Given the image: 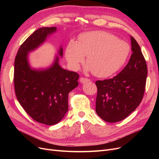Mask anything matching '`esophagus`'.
Segmentation results:
<instances>
[{
    "label": "esophagus",
    "mask_w": 159,
    "mask_h": 159,
    "mask_svg": "<svg viewBox=\"0 0 159 159\" xmlns=\"http://www.w3.org/2000/svg\"><path fill=\"white\" fill-rule=\"evenodd\" d=\"M90 80L88 78H81L80 80V81L81 84H85V83H88L89 82Z\"/></svg>",
    "instance_id": "esophagus-1"
}]
</instances>
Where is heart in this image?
Here are the masks:
<instances>
[{
  "label": "heart",
  "mask_w": 159,
  "mask_h": 159,
  "mask_svg": "<svg viewBox=\"0 0 159 159\" xmlns=\"http://www.w3.org/2000/svg\"><path fill=\"white\" fill-rule=\"evenodd\" d=\"M127 42L105 31L84 33L78 42L70 41L65 50L66 58L74 70H78L86 57V70L98 78H107L125 63L130 54Z\"/></svg>",
  "instance_id": "1"
}]
</instances>
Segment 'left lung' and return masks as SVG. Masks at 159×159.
I'll use <instances>...</instances> for the list:
<instances>
[{"mask_svg":"<svg viewBox=\"0 0 159 159\" xmlns=\"http://www.w3.org/2000/svg\"><path fill=\"white\" fill-rule=\"evenodd\" d=\"M130 60L124 69L112 79L98 80L95 111L105 121H122L136 109L145 92L147 66L141 48L131 36Z\"/></svg>","mask_w":159,"mask_h":159,"instance_id":"1","label":"left lung"}]
</instances>
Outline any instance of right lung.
Instances as JSON below:
<instances>
[{
  "label": "right lung",
  "instance_id": "1",
  "mask_svg": "<svg viewBox=\"0 0 159 159\" xmlns=\"http://www.w3.org/2000/svg\"><path fill=\"white\" fill-rule=\"evenodd\" d=\"M56 27L40 28L20 46L14 61V84L16 98L23 109L38 123L53 125L59 123L68 110V94L78 85L79 75L62 68L60 46L53 63L47 68H32L29 54L40 47Z\"/></svg>",
  "mask_w": 159,
  "mask_h": 159
}]
</instances>
